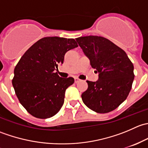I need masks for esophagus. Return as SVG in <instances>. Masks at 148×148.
Segmentation results:
<instances>
[{"instance_id":"esophagus-1","label":"esophagus","mask_w":148,"mask_h":148,"mask_svg":"<svg viewBox=\"0 0 148 148\" xmlns=\"http://www.w3.org/2000/svg\"><path fill=\"white\" fill-rule=\"evenodd\" d=\"M74 82H75V83H78V82H80V79H78V78H75V79H74Z\"/></svg>"}]
</instances>
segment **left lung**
I'll list each match as a JSON object with an SVG mask.
<instances>
[{
	"mask_svg": "<svg viewBox=\"0 0 148 148\" xmlns=\"http://www.w3.org/2000/svg\"><path fill=\"white\" fill-rule=\"evenodd\" d=\"M76 40L99 74L97 82L86 81L88 89L82 95L83 102L97 113L115 110L131 90L135 77L133 64L125 51L107 38L88 36Z\"/></svg>",
	"mask_w": 148,
	"mask_h": 148,
	"instance_id": "obj_1",
	"label": "left lung"
}]
</instances>
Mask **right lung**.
<instances>
[{"label":"right lung","mask_w":148,"mask_h":148,"mask_svg":"<svg viewBox=\"0 0 148 148\" xmlns=\"http://www.w3.org/2000/svg\"><path fill=\"white\" fill-rule=\"evenodd\" d=\"M77 46L74 38L45 37L21 58L12 84L19 102L31 115L49 118L62 108L66 89L74 79L60 77L54 71L64 63L65 53Z\"/></svg>","instance_id":"add662e5"}]
</instances>
